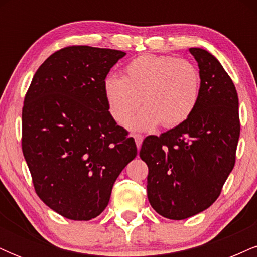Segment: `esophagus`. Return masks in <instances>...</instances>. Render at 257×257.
<instances>
[{
  "label": "esophagus",
  "mask_w": 257,
  "mask_h": 257,
  "mask_svg": "<svg viewBox=\"0 0 257 257\" xmlns=\"http://www.w3.org/2000/svg\"><path fill=\"white\" fill-rule=\"evenodd\" d=\"M133 137H134V139H135V143H137L138 150H140L141 149V144H143V140H144V137H143V135H140V134H134Z\"/></svg>",
  "instance_id": "34e87169"
}]
</instances>
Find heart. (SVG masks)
<instances>
[{"instance_id": "heart-1", "label": "heart", "mask_w": 257, "mask_h": 257, "mask_svg": "<svg viewBox=\"0 0 257 257\" xmlns=\"http://www.w3.org/2000/svg\"><path fill=\"white\" fill-rule=\"evenodd\" d=\"M104 95L111 116L134 131H150L161 124L172 128L184 123L198 105L202 78L196 65L170 55L145 54L129 61L123 77H105Z\"/></svg>"}]
</instances>
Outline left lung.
Returning a JSON list of instances; mask_svg holds the SVG:
<instances>
[{"instance_id":"1","label":"left lung","mask_w":257,"mask_h":257,"mask_svg":"<svg viewBox=\"0 0 257 257\" xmlns=\"http://www.w3.org/2000/svg\"><path fill=\"white\" fill-rule=\"evenodd\" d=\"M188 52L198 63V105L181 124L144 140L140 158L149 167L147 198L159 215L184 220L220 196L235 163L240 134L238 94L220 61L202 48Z\"/></svg>"}]
</instances>
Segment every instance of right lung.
I'll return each mask as SVG.
<instances>
[{
	"label": "right lung",
	"instance_id": "1",
	"mask_svg": "<svg viewBox=\"0 0 257 257\" xmlns=\"http://www.w3.org/2000/svg\"><path fill=\"white\" fill-rule=\"evenodd\" d=\"M124 55L66 47L38 67L25 95L22 147L35 191L66 219L99 216L116 179L138 153L134 139L111 116L102 87Z\"/></svg>",
	"mask_w": 257,
	"mask_h": 257
}]
</instances>
